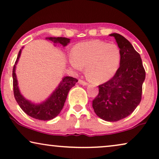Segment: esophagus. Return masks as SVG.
Segmentation results:
<instances>
[{
	"label": "esophagus",
	"mask_w": 159,
	"mask_h": 159,
	"mask_svg": "<svg viewBox=\"0 0 159 159\" xmlns=\"http://www.w3.org/2000/svg\"><path fill=\"white\" fill-rule=\"evenodd\" d=\"M79 83L80 84H82V85H88V83L87 82H85L83 80H79Z\"/></svg>",
	"instance_id": "esophagus-1"
}]
</instances>
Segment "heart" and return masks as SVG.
I'll use <instances>...</instances> for the list:
<instances>
[{"instance_id": "obj_1", "label": "heart", "mask_w": 159, "mask_h": 159, "mask_svg": "<svg viewBox=\"0 0 159 159\" xmlns=\"http://www.w3.org/2000/svg\"><path fill=\"white\" fill-rule=\"evenodd\" d=\"M121 61L120 49L116 44L100 40L80 42L74 47L70 63L77 69L86 68L88 79L96 83L110 80Z\"/></svg>"}]
</instances>
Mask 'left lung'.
Listing matches in <instances>:
<instances>
[{
    "mask_svg": "<svg viewBox=\"0 0 159 159\" xmlns=\"http://www.w3.org/2000/svg\"><path fill=\"white\" fill-rule=\"evenodd\" d=\"M121 52V61L115 75L98 85V94L93 100V108L100 118L115 122L132 113L142 99L145 79L140 55L125 37L112 34Z\"/></svg>",
    "mask_w": 159,
    "mask_h": 159,
    "instance_id": "8db88e82",
    "label": "left lung"
}]
</instances>
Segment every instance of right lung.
Here are the masks:
<instances>
[{
    "label": "right lung",
    "mask_w": 159,
    "mask_h": 159,
    "mask_svg": "<svg viewBox=\"0 0 159 159\" xmlns=\"http://www.w3.org/2000/svg\"><path fill=\"white\" fill-rule=\"evenodd\" d=\"M49 40L55 43H60L63 46H66L70 42V39L65 37H49ZM22 49H20L18 53L17 57L14 65L12 77H13V88L14 98L19 104L20 108L29 116L41 120H52L61 112V111L64 106L65 102L66 100L68 93L70 89L75 85L78 80L71 77H65L59 84L53 93L48 98V99L40 104H33L29 101L26 100L20 93L19 88L17 86V80L15 74V68L21 55Z\"/></svg>",
    "instance_id": "add662e5"
}]
</instances>
